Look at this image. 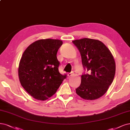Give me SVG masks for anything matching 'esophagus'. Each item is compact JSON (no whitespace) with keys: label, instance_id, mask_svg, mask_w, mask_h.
<instances>
[{"label":"esophagus","instance_id":"esophagus-1","mask_svg":"<svg viewBox=\"0 0 130 130\" xmlns=\"http://www.w3.org/2000/svg\"><path fill=\"white\" fill-rule=\"evenodd\" d=\"M74 74V71H71V72H70V73L68 74V77H70V76H73Z\"/></svg>","mask_w":130,"mask_h":130}]
</instances>
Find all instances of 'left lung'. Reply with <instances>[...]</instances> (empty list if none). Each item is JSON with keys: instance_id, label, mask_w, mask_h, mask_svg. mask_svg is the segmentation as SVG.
Masks as SVG:
<instances>
[{"instance_id": "1", "label": "left lung", "mask_w": 130, "mask_h": 130, "mask_svg": "<svg viewBox=\"0 0 130 130\" xmlns=\"http://www.w3.org/2000/svg\"><path fill=\"white\" fill-rule=\"evenodd\" d=\"M82 58L84 70L81 83L76 92L84 100H93L101 97L112 83L116 64L111 53L99 40L88 38L73 41Z\"/></svg>"}]
</instances>
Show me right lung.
Masks as SVG:
<instances>
[{
    "label": "right lung",
    "instance_id": "add662e5",
    "mask_svg": "<svg viewBox=\"0 0 130 130\" xmlns=\"http://www.w3.org/2000/svg\"><path fill=\"white\" fill-rule=\"evenodd\" d=\"M62 43L60 40H39L22 54L18 69L20 82L35 99L44 101L52 96L67 77L59 72L60 63L56 56Z\"/></svg>",
    "mask_w": 130,
    "mask_h": 130
}]
</instances>
